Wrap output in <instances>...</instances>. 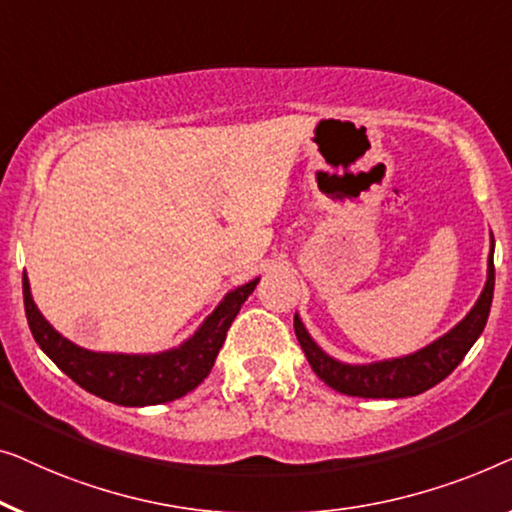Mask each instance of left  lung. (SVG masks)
Returning a JSON list of instances; mask_svg holds the SVG:
<instances>
[{
	"label": "left lung",
	"mask_w": 512,
	"mask_h": 512,
	"mask_svg": "<svg viewBox=\"0 0 512 512\" xmlns=\"http://www.w3.org/2000/svg\"><path fill=\"white\" fill-rule=\"evenodd\" d=\"M494 253V239H492ZM489 253L487 259V283L480 299L469 315L452 327L448 334L436 338L427 348L413 352V355L385 359V362L373 364H343L338 359L329 357L318 343L308 334L299 315H294V334L299 338L301 350L306 352L308 364L318 373L320 380L331 390L348 394V397L364 399H401L415 397V394L427 392L429 387L441 383L457 369L459 362L471 350V345L478 341L482 329L487 325L489 308L494 297V257Z\"/></svg>",
	"instance_id": "1"
}]
</instances>
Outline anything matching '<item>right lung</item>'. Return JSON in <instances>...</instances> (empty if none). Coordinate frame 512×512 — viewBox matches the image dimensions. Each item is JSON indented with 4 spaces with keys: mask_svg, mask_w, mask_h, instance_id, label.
Here are the masks:
<instances>
[{
    "mask_svg": "<svg viewBox=\"0 0 512 512\" xmlns=\"http://www.w3.org/2000/svg\"><path fill=\"white\" fill-rule=\"evenodd\" d=\"M259 278L236 287L220 301L183 345L157 355H120V352H92L78 348L60 331L48 325L30 292V280L23 273L25 313L34 341L67 376L95 397L118 406H155L185 397L204 383L215 357L227 338L236 313L257 287Z\"/></svg>",
    "mask_w": 512,
    "mask_h": 512,
    "instance_id": "right-lung-1",
    "label": "right lung"
}]
</instances>
